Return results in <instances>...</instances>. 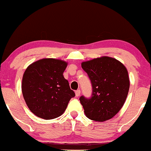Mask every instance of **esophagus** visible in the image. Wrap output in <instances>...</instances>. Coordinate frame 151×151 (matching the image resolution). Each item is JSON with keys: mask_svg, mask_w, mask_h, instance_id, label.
I'll return each mask as SVG.
<instances>
[{"mask_svg": "<svg viewBox=\"0 0 151 151\" xmlns=\"http://www.w3.org/2000/svg\"><path fill=\"white\" fill-rule=\"evenodd\" d=\"M80 93H81V91L79 89H78V90H77V91H75L76 96H79V95H80Z\"/></svg>", "mask_w": 151, "mask_h": 151, "instance_id": "34e87169", "label": "esophagus"}]
</instances>
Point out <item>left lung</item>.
<instances>
[{"label":"left lung","mask_w":151,"mask_h":151,"mask_svg":"<svg viewBox=\"0 0 151 151\" xmlns=\"http://www.w3.org/2000/svg\"><path fill=\"white\" fill-rule=\"evenodd\" d=\"M92 84L91 97L79 98L88 119L105 121L116 114L125 103L130 81L126 67L115 58L104 56L81 63Z\"/></svg>","instance_id":"8db88e82"}]
</instances>
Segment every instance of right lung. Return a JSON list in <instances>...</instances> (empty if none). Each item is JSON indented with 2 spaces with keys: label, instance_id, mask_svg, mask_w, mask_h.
Here are the masks:
<instances>
[{
  "label": "right lung",
  "instance_id": "1",
  "mask_svg": "<svg viewBox=\"0 0 151 151\" xmlns=\"http://www.w3.org/2000/svg\"><path fill=\"white\" fill-rule=\"evenodd\" d=\"M67 66L63 60L44 58L27 67L22 92L27 107L35 116L46 120L60 116L75 96L63 76Z\"/></svg>",
  "mask_w": 151,
  "mask_h": 151
}]
</instances>
